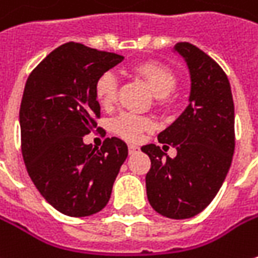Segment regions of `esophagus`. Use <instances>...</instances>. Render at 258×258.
<instances>
[{
	"mask_svg": "<svg viewBox=\"0 0 258 258\" xmlns=\"http://www.w3.org/2000/svg\"><path fill=\"white\" fill-rule=\"evenodd\" d=\"M137 150H139V146H137V144H128L130 154H131V153H136Z\"/></svg>",
	"mask_w": 258,
	"mask_h": 258,
	"instance_id": "esophagus-1",
	"label": "esophagus"
}]
</instances>
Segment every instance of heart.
Returning <instances> with one entry per match:
<instances>
[{"mask_svg":"<svg viewBox=\"0 0 258 258\" xmlns=\"http://www.w3.org/2000/svg\"><path fill=\"white\" fill-rule=\"evenodd\" d=\"M131 73L141 79L156 95V105L166 109L172 105L173 94L179 85V78L172 68L160 62H140L131 68ZM94 95L104 109H111L118 98V81L112 73L98 76L94 85ZM153 128L150 118L136 114H121L112 121V131L127 141L140 140L141 136Z\"/></svg>","mask_w":258,"mask_h":258,"instance_id":"heart-1","label":"heart"}]
</instances>
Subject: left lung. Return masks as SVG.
Instances as JSON below:
<instances>
[{
    "instance_id": "8db88e82",
    "label": "left lung",
    "mask_w": 258,
    "mask_h": 258,
    "mask_svg": "<svg viewBox=\"0 0 258 258\" xmlns=\"http://www.w3.org/2000/svg\"><path fill=\"white\" fill-rule=\"evenodd\" d=\"M174 49L189 66L192 88L189 105L159 134V141L177 154L163 157L156 144L143 146L141 151L151 162L146 189L153 209L167 218L186 219L212 202L230 170L235 149L234 101L230 81L212 57L186 41Z\"/></svg>"
}]
</instances>
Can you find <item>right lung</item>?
<instances>
[{"label": "right lung", "instance_id": "right-lung-1", "mask_svg": "<svg viewBox=\"0 0 258 258\" xmlns=\"http://www.w3.org/2000/svg\"><path fill=\"white\" fill-rule=\"evenodd\" d=\"M122 59L69 41L28 75L20 105L23 160L41 196L68 217H89L105 207L128 156L117 137L105 139L99 150L84 143L101 128L95 81Z\"/></svg>", "mask_w": 258, "mask_h": 258}]
</instances>
